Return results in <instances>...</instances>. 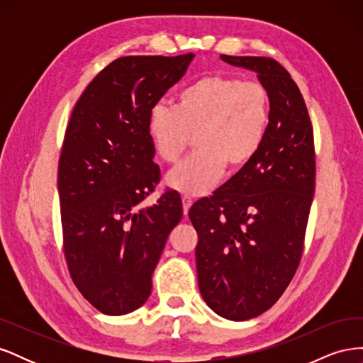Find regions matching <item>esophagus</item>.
<instances>
[{"mask_svg":"<svg viewBox=\"0 0 363 363\" xmlns=\"http://www.w3.org/2000/svg\"><path fill=\"white\" fill-rule=\"evenodd\" d=\"M182 204H183V213L188 215L189 208H191V206H192V200L188 199V196H183V199H182Z\"/></svg>","mask_w":363,"mask_h":363,"instance_id":"esophagus-1","label":"esophagus"}]
</instances>
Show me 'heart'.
<instances>
[{
	"mask_svg": "<svg viewBox=\"0 0 363 363\" xmlns=\"http://www.w3.org/2000/svg\"><path fill=\"white\" fill-rule=\"evenodd\" d=\"M269 123V95L259 82L213 74L175 94L172 107L156 106L147 130L164 163H177L194 135L195 151L167 183L183 195L211 192L225 168L239 171L256 157Z\"/></svg>",
	"mask_w": 363,
	"mask_h": 363,
	"instance_id": "heart-1",
	"label": "heart"
}]
</instances>
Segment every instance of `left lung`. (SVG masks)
Segmentation results:
<instances>
[{
  "mask_svg": "<svg viewBox=\"0 0 363 363\" xmlns=\"http://www.w3.org/2000/svg\"><path fill=\"white\" fill-rule=\"evenodd\" d=\"M269 95V123L256 157L189 211L199 233V286L206 304L232 321L255 318L288 288L303 252L315 194L313 130L289 72L269 57H235Z\"/></svg>",
  "mask_w": 363,
  "mask_h": 363,
  "instance_id": "left-lung-1",
  "label": "left lung"
}]
</instances>
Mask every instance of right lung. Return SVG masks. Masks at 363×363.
Here are the masks:
<instances>
[{"mask_svg":"<svg viewBox=\"0 0 363 363\" xmlns=\"http://www.w3.org/2000/svg\"><path fill=\"white\" fill-rule=\"evenodd\" d=\"M194 57L112 62L82 94L65 133L57 175L65 256L75 286L106 315L148 300L168 235L183 216L175 191L139 204L160 177L148 115Z\"/></svg>","mask_w":363,"mask_h":363,"instance_id":"obj_1","label":"right lung"}]
</instances>
